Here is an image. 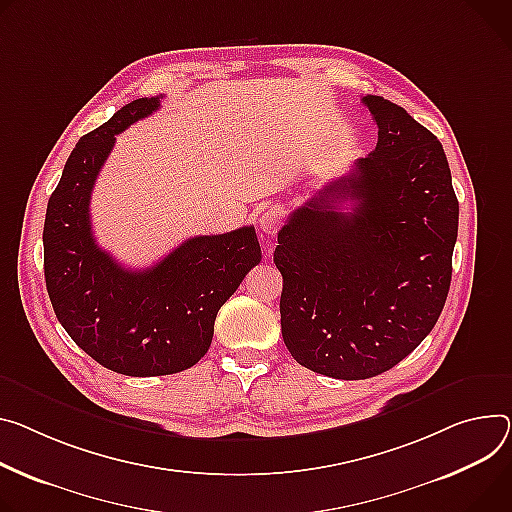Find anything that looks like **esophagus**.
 Returning a JSON list of instances; mask_svg holds the SVG:
<instances>
[{
	"label": "esophagus",
	"instance_id": "esophagus-1",
	"mask_svg": "<svg viewBox=\"0 0 512 512\" xmlns=\"http://www.w3.org/2000/svg\"><path fill=\"white\" fill-rule=\"evenodd\" d=\"M282 220H284V210L280 206H269L259 216V228L265 232V235H275L282 226Z\"/></svg>",
	"mask_w": 512,
	"mask_h": 512
}]
</instances>
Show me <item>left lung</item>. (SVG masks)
Returning <instances> with one entry per match:
<instances>
[{"instance_id":"obj_1","label":"left lung","mask_w":512,"mask_h":512,"mask_svg":"<svg viewBox=\"0 0 512 512\" xmlns=\"http://www.w3.org/2000/svg\"><path fill=\"white\" fill-rule=\"evenodd\" d=\"M361 102L378 124L376 149L290 214L273 253L288 351L337 380L384 374L433 331L459 220L437 136L390 100ZM335 197L358 208L337 213Z\"/></svg>"}]
</instances>
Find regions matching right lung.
I'll return each instance as SVG.
<instances>
[{"mask_svg": "<svg viewBox=\"0 0 512 512\" xmlns=\"http://www.w3.org/2000/svg\"><path fill=\"white\" fill-rule=\"evenodd\" d=\"M126 104L69 155L44 218V280L69 337L116 374L169 376L208 351L220 306L261 261L253 226L183 241L157 265L126 269L100 249L89 220L98 173L116 134L161 106Z\"/></svg>", "mask_w": 512, "mask_h": 512, "instance_id": "1", "label": "right lung"}]
</instances>
